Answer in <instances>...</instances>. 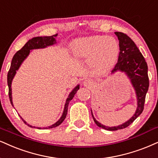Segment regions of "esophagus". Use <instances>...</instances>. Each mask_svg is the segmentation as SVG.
<instances>
[{"instance_id":"esophagus-1","label":"esophagus","mask_w":158,"mask_h":158,"mask_svg":"<svg viewBox=\"0 0 158 158\" xmlns=\"http://www.w3.org/2000/svg\"><path fill=\"white\" fill-rule=\"evenodd\" d=\"M83 84H84L85 86L89 87V86H91V85L93 84V82L91 81V80L86 79V80H85L84 81H83Z\"/></svg>"}]
</instances>
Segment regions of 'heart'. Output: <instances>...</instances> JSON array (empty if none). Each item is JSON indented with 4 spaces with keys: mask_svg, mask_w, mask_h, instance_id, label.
Returning <instances> with one entry per match:
<instances>
[{
    "mask_svg": "<svg viewBox=\"0 0 158 158\" xmlns=\"http://www.w3.org/2000/svg\"><path fill=\"white\" fill-rule=\"evenodd\" d=\"M76 57L90 58V64L97 73L105 74L112 69L119 53L117 40L106 35L81 38L74 43Z\"/></svg>",
    "mask_w": 158,
    "mask_h": 158,
    "instance_id": "obj_1",
    "label": "heart"
}]
</instances>
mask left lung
Instances as JSON below:
<instances>
[{
	"label": "left lung",
	"instance_id": "obj_1",
	"mask_svg": "<svg viewBox=\"0 0 158 158\" xmlns=\"http://www.w3.org/2000/svg\"><path fill=\"white\" fill-rule=\"evenodd\" d=\"M119 41V53L117 63L112 69V73L121 70L125 72L131 79V82L135 89L138 98V108L134 116L123 124L117 127H106L99 123L94 118V122L100 127L103 129L114 131L127 127L135 121L140 114L143 112L144 108L146 94L149 89V77H148V67L145 58L135 42L127 35L122 32H115Z\"/></svg>",
	"mask_w": 158,
	"mask_h": 158
}]
</instances>
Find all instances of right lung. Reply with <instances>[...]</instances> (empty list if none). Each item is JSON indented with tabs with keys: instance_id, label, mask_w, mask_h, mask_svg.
Instances as JSON below:
<instances>
[{
	"instance_id": "1",
	"label": "right lung",
	"mask_w": 158,
	"mask_h": 158,
	"mask_svg": "<svg viewBox=\"0 0 158 158\" xmlns=\"http://www.w3.org/2000/svg\"><path fill=\"white\" fill-rule=\"evenodd\" d=\"M57 35L58 34L52 35V36H38V37L32 38L31 40H28V42H27V43L25 44L20 50H18V51L15 54V56H13L12 60H11L10 69H9V72H8V75H7V83H8V86H9V100H10L11 104L12 105V106H13V103H12V99H11V81H12L14 76H15V73H16V70L19 69L20 64H22V62L23 61H24L25 58L28 56L31 50L38 49V48H44L48 46L52 45V44H55L56 43L55 37L57 36ZM79 88L80 87L78 85L77 86H76L73 91H72L71 93H70V94L69 95V97H68L67 100V102H66L65 107H64V113L63 114H62V116L61 117V118H60L56 123L52 124L51 126L48 127H44V129H50V128L56 127L59 126L60 124L64 122V120L65 119L66 116H67V114L68 105H69V102L73 100V98L74 97V96H75V94H76V92H77V91L78 90ZM22 120L23 121V122H24L25 124H27L28 127H32L31 125H29L28 124H27L26 122L23 119V118ZM37 128L40 129V127H37Z\"/></svg>"
}]
</instances>
